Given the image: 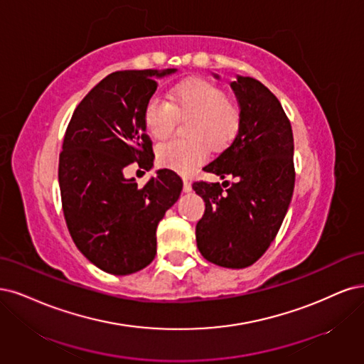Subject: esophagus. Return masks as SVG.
<instances>
[{"instance_id": "obj_1", "label": "esophagus", "mask_w": 364, "mask_h": 364, "mask_svg": "<svg viewBox=\"0 0 364 364\" xmlns=\"http://www.w3.org/2000/svg\"><path fill=\"white\" fill-rule=\"evenodd\" d=\"M183 191L184 192H191L192 191V184L186 177H183Z\"/></svg>"}]
</instances>
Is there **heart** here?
<instances>
[{"label": "heart", "mask_w": 364, "mask_h": 364, "mask_svg": "<svg viewBox=\"0 0 364 364\" xmlns=\"http://www.w3.org/2000/svg\"><path fill=\"white\" fill-rule=\"evenodd\" d=\"M177 118H191L186 130L191 139L161 144L157 148V160L161 166L187 173L204 161L207 146L220 151L236 139L242 110L236 100L212 81L189 78L171 89L169 102L152 97L145 105L144 124L156 140L173 133Z\"/></svg>", "instance_id": "heart-1"}]
</instances>
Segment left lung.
<instances>
[{
	"label": "left lung",
	"instance_id": "1",
	"mask_svg": "<svg viewBox=\"0 0 364 364\" xmlns=\"http://www.w3.org/2000/svg\"><path fill=\"white\" fill-rule=\"evenodd\" d=\"M230 86L242 110L240 130L204 171L234 183L192 187L205 203L196 224L199 252L218 266L242 269L266 252L287 213L295 187L293 133L278 98L259 80L237 75Z\"/></svg>",
	"mask_w": 364,
	"mask_h": 364
}]
</instances>
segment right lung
I'll return each mask as SVG.
<instances>
[{"instance_id":"right-lung-1","label":"right lung","mask_w":364,"mask_h":364,"mask_svg":"<svg viewBox=\"0 0 364 364\" xmlns=\"http://www.w3.org/2000/svg\"><path fill=\"white\" fill-rule=\"evenodd\" d=\"M175 71L107 75L81 100L66 128L58 159L66 225L80 252L112 275L137 272L154 260L157 225L183 189L171 169H159L144 187L124 177L134 161L152 166L144 110L157 89L156 78Z\"/></svg>"}]
</instances>
